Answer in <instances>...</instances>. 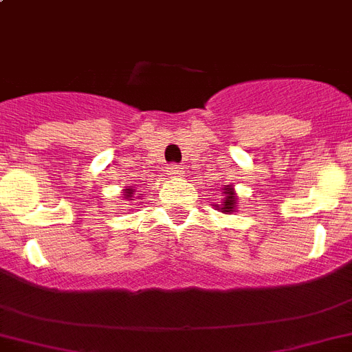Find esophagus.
I'll return each instance as SVG.
<instances>
[{
    "label": "esophagus",
    "instance_id": "obj_1",
    "mask_svg": "<svg viewBox=\"0 0 352 352\" xmlns=\"http://www.w3.org/2000/svg\"><path fill=\"white\" fill-rule=\"evenodd\" d=\"M168 173H170L172 177H180L182 173H184V168L180 166V164L173 163V164H170V166H168Z\"/></svg>",
    "mask_w": 352,
    "mask_h": 352
}]
</instances>
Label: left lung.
I'll use <instances>...</instances> for the list:
<instances>
[{"label":"left lung","instance_id":"8db88e82","mask_svg":"<svg viewBox=\"0 0 352 352\" xmlns=\"http://www.w3.org/2000/svg\"><path fill=\"white\" fill-rule=\"evenodd\" d=\"M221 206H218L219 209L225 210V212H230L232 209H234L235 206V197H234V191H232L230 188H225V191H223L221 195Z\"/></svg>","mask_w":352,"mask_h":352}]
</instances>
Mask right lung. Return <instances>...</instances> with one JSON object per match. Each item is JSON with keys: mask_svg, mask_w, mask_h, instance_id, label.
Returning a JSON list of instances; mask_svg holds the SVG:
<instances>
[{"mask_svg": "<svg viewBox=\"0 0 352 352\" xmlns=\"http://www.w3.org/2000/svg\"><path fill=\"white\" fill-rule=\"evenodd\" d=\"M125 197H133V189H125Z\"/></svg>", "mask_w": 352, "mask_h": 352, "instance_id": "right-lung-1", "label": "right lung"}]
</instances>
